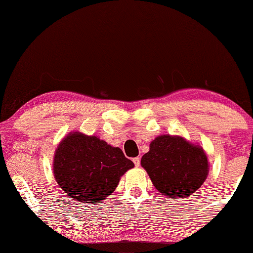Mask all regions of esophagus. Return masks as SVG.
Segmentation results:
<instances>
[{
	"label": "esophagus",
	"instance_id": "34e87169",
	"mask_svg": "<svg viewBox=\"0 0 253 253\" xmlns=\"http://www.w3.org/2000/svg\"><path fill=\"white\" fill-rule=\"evenodd\" d=\"M133 162H134V165H135L136 167H139V165H141V159H139L138 157H136V158L133 159Z\"/></svg>",
	"mask_w": 253,
	"mask_h": 253
}]
</instances>
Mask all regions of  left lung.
I'll return each instance as SVG.
<instances>
[{"mask_svg":"<svg viewBox=\"0 0 253 253\" xmlns=\"http://www.w3.org/2000/svg\"><path fill=\"white\" fill-rule=\"evenodd\" d=\"M156 189L168 198H187L209 174L204 148L179 135L162 134L149 145L141 160Z\"/></svg>","mask_w":253,"mask_h":253,"instance_id":"8db88e82","label":"left lung"}]
</instances>
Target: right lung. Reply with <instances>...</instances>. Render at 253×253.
I'll return each mask as SVG.
<instances>
[{
    "instance_id": "add662e5",
    "label": "right lung",
    "mask_w": 253,
    "mask_h": 253,
    "mask_svg": "<svg viewBox=\"0 0 253 253\" xmlns=\"http://www.w3.org/2000/svg\"><path fill=\"white\" fill-rule=\"evenodd\" d=\"M133 167L119 147L80 131H72L61 139L53 159L54 177L59 187L82 204L105 200Z\"/></svg>"
}]
</instances>
